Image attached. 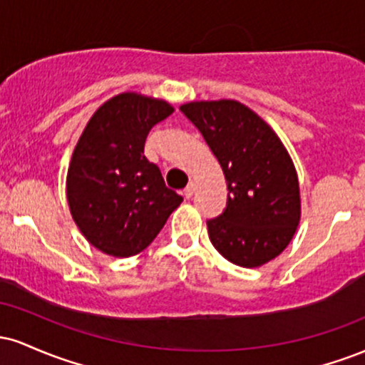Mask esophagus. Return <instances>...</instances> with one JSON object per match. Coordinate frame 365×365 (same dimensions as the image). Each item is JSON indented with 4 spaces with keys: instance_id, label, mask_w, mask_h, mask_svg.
<instances>
[{
    "instance_id": "obj_1",
    "label": "esophagus",
    "mask_w": 365,
    "mask_h": 365,
    "mask_svg": "<svg viewBox=\"0 0 365 365\" xmlns=\"http://www.w3.org/2000/svg\"><path fill=\"white\" fill-rule=\"evenodd\" d=\"M195 188H197L195 182H194V180H190V183H188V185L185 187V190H183V195H185L187 199H190V197L195 194Z\"/></svg>"
}]
</instances>
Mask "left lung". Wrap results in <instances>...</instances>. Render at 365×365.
I'll return each instance as SVG.
<instances>
[{
	"label": "left lung",
	"mask_w": 365,
	"mask_h": 365,
	"mask_svg": "<svg viewBox=\"0 0 365 365\" xmlns=\"http://www.w3.org/2000/svg\"><path fill=\"white\" fill-rule=\"evenodd\" d=\"M223 168L228 200L207 221L209 240L230 262L257 267L290 244L300 221V190L290 154L261 116L233 99L180 106Z\"/></svg>",
	"instance_id": "obj_1"
}]
</instances>
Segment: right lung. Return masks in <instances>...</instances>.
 <instances>
[{"instance_id":"right-lung-1","label":"right lung","mask_w":365,"mask_h":365,"mask_svg":"<svg viewBox=\"0 0 365 365\" xmlns=\"http://www.w3.org/2000/svg\"><path fill=\"white\" fill-rule=\"evenodd\" d=\"M173 111L163 99L123 92L92 115L75 145L66 175L70 212L104 254L142 252L183 200L144 156L150 128Z\"/></svg>"}]
</instances>
